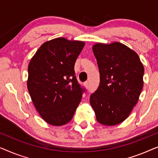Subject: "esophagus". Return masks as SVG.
Here are the masks:
<instances>
[{
	"label": "esophagus",
	"mask_w": 158,
	"mask_h": 158,
	"mask_svg": "<svg viewBox=\"0 0 158 158\" xmlns=\"http://www.w3.org/2000/svg\"><path fill=\"white\" fill-rule=\"evenodd\" d=\"M84 86H85L86 88H89V82L88 81L84 82Z\"/></svg>",
	"instance_id": "esophagus-1"
}]
</instances>
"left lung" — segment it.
Wrapping results in <instances>:
<instances>
[{
  "label": "left lung",
  "mask_w": 158,
  "mask_h": 158,
  "mask_svg": "<svg viewBox=\"0 0 158 158\" xmlns=\"http://www.w3.org/2000/svg\"><path fill=\"white\" fill-rule=\"evenodd\" d=\"M100 75L90 96L98 123L113 126L127 118L143 87L144 66L137 53L124 44H96L92 48Z\"/></svg>",
  "instance_id": "8db88e82"
}]
</instances>
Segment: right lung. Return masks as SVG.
<instances>
[{
	"label": "right lung",
	"instance_id": "obj_1",
	"mask_svg": "<svg viewBox=\"0 0 158 158\" xmlns=\"http://www.w3.org/2000/svg\"><path fill=\"white\" fill-rule=\"evenodd\" d=\"M84 44L64 38L52 39L42 44L28 64L31 98L41 117L52 125L70 122L85 92L74 72Z\"/></svg>",
	"mask_w": 158,
	"mask_h": 158
}]
</instances>
